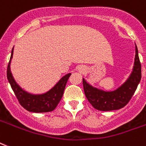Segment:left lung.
Wrapping results in <instances>:
<instances>
[{
	"label": "left lung",
	"instance_id": "1",
	"mask_svg": "<svg viewBox=\"0 0 146 146\" xmlns=\"http://www.w3.org/2000/svg\"><path fill=\"white\" fill-rule=\"evenodd\" d=\"M141 64L136 46V55L132 72L126 81L112 91H105L99 89L83 78V86L86 97L90 103L97 110H118L127 104L136 91L141 80Z\"/></svg>",
	"mask_w": 146,
	"mask_h": 146
}]
</instances>
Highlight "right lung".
Segmentation results:
<instances>
[{"label": "right lung", "instance_id": "right-lung-1", "mask_svg": "<svg viewBox=\"0 0 146 146\" xmlns=\"http://www.w3.org/2000/svg\"><path fill=\"white\" fill-rule=\"evenodd\" d=\"M13 47L11 51V56L7 66V75L8 81L20 105L31 112L42 113L53 111L62 97L68 79L72 74L68 73L64 75L53 87L46 93L33 94L25 91L16 82L10 69V63L13 55Z\"/></svg>", "mask_w": 146, "mask_h": 146}]
</instances>
